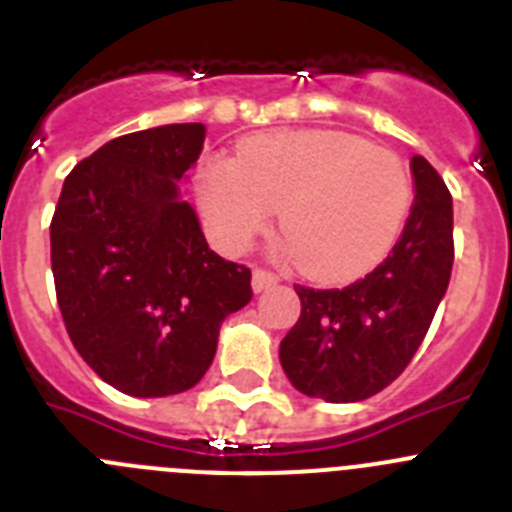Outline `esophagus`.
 <instances>
[{
	"label": "esophagus",
	"mask_w": 512,
	"mask_h": 512,
	"mask_svg": "<svg viewBox=\"0 0 512 512\" xmlns=\"http://www.w3.org/2000/svg\"><path fill=\"white\" fill-rule=\"evenodd\" d=\"M253 289H256V292H261V289H269V287H274V284L279 282V277L277 274H274V271H269V269H261V266H256V269H253Z\"/></svg>",
	"instance_id": "esophagus-1"
}]
</instances>
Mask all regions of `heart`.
I'll return each mask as SVG.
<instances>
[{
  "mask_svg": "<svg viewBox=\"0 0 512 512\" xmlns=\"http://www.w3.org/2000/svg\"><path fill=\"white\" fill-rule=\"evenodd\" d=\"M200 205L225 248H246L282 205V230L310 277L346 282L392 251L413 207V176L395 151L343 130L248 140L238 158L200 169Z\"/></svg>",
  "mask_w": 512,
  "mask_h": 512,
  "instance_id": "b5f03b06",
  "label": "heart"
}]
</instances>
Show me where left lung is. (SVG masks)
Here are the masks:
<instances>
[{
	"mask_svg": "<svg viewBox=\"0 0 512 512\" xmlns=\"http://www.w3.org/2000/svg\"><path fill=\"white\" fill-rule=\"evenodd\" d=\"M415 202L392 253L343 289L295 284L302 312L279 346L307 397L359 402L395 382L431 328L454 266L451 192L423 156L410 161Z\"/></svg>",
	"mask_w": 512,
	"mask_h": 512,
	"instance_id": "left-lung-1",
	"label": "left lung"
}]
</instances>
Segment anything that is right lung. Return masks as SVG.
<instances>
[{"mask_svg":"<svg viewBox=\"0 0 512 512\" xmlns=\"http://www.w3.org/2000/svg\"><path fill=\"white\" fill-rule=\"evenodd\" d=\"M205 125L182 122L104 143L63 182L51 220L56 300L81 359L115 390H189L217 333L253 297L251 269L210 251L179 197Z\"/></svg>","mask_w":512,"mask_h":512,"instance_id":"1","label":"right lung"}]
</instances>
